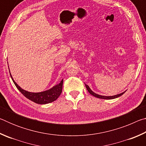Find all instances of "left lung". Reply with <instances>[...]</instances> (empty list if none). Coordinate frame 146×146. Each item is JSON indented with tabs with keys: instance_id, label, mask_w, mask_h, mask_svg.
Segmentation results:
<instances>
[{
	"instance_id": "8db88e82",
	"label": "left lung",
	"mask_w": 146,
	"mask_h": 146,
	"mask_svg": "<svg viewBox=\"0 0 146 146\" xmlns=\"http://www.w3.org/2000/svg\"><path fill=\"white\" fill-rule=\"evenodd\" d=\"M85 86L86 87V89H87V90L88 91V92L90 93L91 95H92L93 96H94V97H97V98H102V99H107V100H110V99H114V98H118L120 97L121 95H122L123 93H124L125 91H124V92H123L122 93H120V94H118V95H113V96H102V95H98V94L94 93L93 91L91 90L90 88L89 87V86L86 84H85Z\"/></svg>"
}]
</instances>
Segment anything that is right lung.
<instances>
[{
    "mask_svg": "<svg viewBox=\"0 0 146 146\" xmlns=\"http://www.w3.org/2000/svg\"><path fill=\"white\" fill-rule=\"evenodd\" d=\"M9 72H10V71H9ZM10 76L12 80H13V83L15 84V85L16 86L17 88L21 91V93L23 94V95L25 96L27 98H28L29 100L33 101V102L36 104H46L52 102L53 101L56 100L58 98L59 96L60 95L62 90L63 79L61 80V82L59 83L58 84L54 86L53 88H51L48 90L42 91V92L39 93H31L22 89L15 82L11 73Z\"/></svg>",
    "mask_w": 146,
    "mask_h": 146,
    "instance_id": "obj_1",
    "label": "right lung"
}]
</instances>
